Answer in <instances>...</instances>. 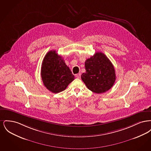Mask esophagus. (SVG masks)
<instances>
[{"mask_svg":"<svg viewBox=\"0 0 151 151\" xmlns=\"http://www.w3.org/2000/svg\"><path fill=\"white\" fill-rule=\"evenodd\" d=\"M75 76H76V78H77L78 79H80V78H81V74H80V73L76 74Z\"/></svg>","mask_w":151,"mask_h":151,"instance_id":"obj_1","label":"esophagus"}]
</instances>
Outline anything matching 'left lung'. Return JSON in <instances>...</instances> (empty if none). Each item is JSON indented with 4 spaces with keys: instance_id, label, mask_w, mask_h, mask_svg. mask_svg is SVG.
<instances>
[{
    "instance_id": "8db88e82",
    "label": "left lung",
    "mask_w": 151,
    "mask_h": 151,
    "mask_svg": "<svg viewBox=\"0 0 151 151\" xmlns=\"http://www.w3.org/2000/svg\"><path fill=\"white\" fill-rule=\"evenodd\" d=\"M86 72L81 79L86 87L96 93H104L115 83V69L108 58L102 52H96L85 62Z\"/></svg>"
}]
</instances>
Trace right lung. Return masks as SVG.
Returning <instances> with one entry per match:
<instances>
[{"label": "right lung", "instance_id": "add662e5", "mask_svg": "<svg viewBox=\"0 0 151 151\" xmlns=\"http://www.w3.org/2000/svg\"><path fill=\"white\" fill-rule=\"evenodd\" d=\"M41 73L44 86L54 93L63 91L75 79L63 58L55 50L50 51L45 55Z\"/></svg>", "mask_w": 151, "mask_h": 151}]
</instances>
